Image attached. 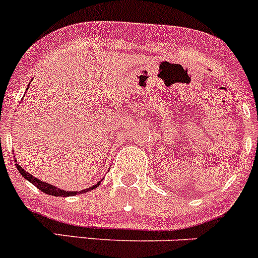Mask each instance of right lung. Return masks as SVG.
<instances>
[{
  "label": "right lung",
  "mask_w": 258,
  "mask_h": 258,
  "mask_svg": "<svg viewBox=\"0 0 258 258\" xmlns=\"http://www.w3.org/2000/svg\"><path fill=\"white\" fill-rule=\"evenodd\" d=\"M15 164H16V168L19 170V172L21 173V175L24 176V177L26 178L28 181H30L31 183H33L35 187H38L39 190L43 191V192L48 194V195H53V196H72V195H76V194H83V192H87V191L90 190H94V188H96L97 186H99V183H96V185H94L92 187H88V188H85V190L82 191H66V190H60L59 187H55V186L50 185V183H46L44 182V181L39 180V178L34 177L33 175H30V173L26 172L25 170H23V167H21L20 164L17 163V161H15Z\"/></svg>",
  "instance_id": "right-lung-1"
}]
</instances>
